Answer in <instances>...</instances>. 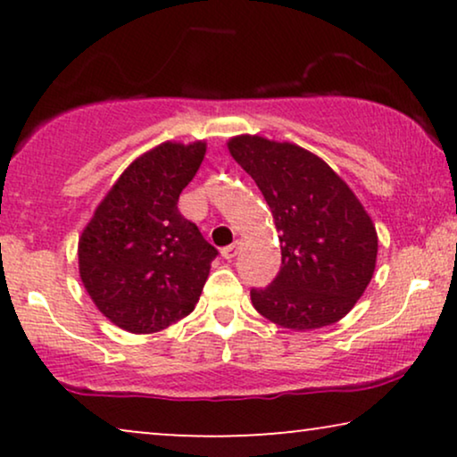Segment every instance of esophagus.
I'll use <instances>...</instances> for the list:
<instances>
[{
    "instance_id": "obj_1",
    "label": "esophagus",
    "mask_w": 457,
    "mask_h": 457,
    "mask_svg": "<svg viewBox=\"0 0 457 457\" xmlns=\"http://www.w3.org/2000/svg\"><path fill=\"white\" fill-rule=\"evenodd\" d=\"M239 247H241V241H235L233 245L224 247L222 252H220V253H222V258H224V260H228V262H230V260H235V255L239 253Z\"/></svg>"
}]
</instances>
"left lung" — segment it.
<instances>
[{
  "mask_svg": "<svg viewBox=\"0 0 457 457\" xmlns=\"http://www.w3.org/2000/svg\"><path fill=\"white\" fill-rule=\"evenodd\" d=\"M237 164L270 205L280 241V272L252 303L283 328L339 322L370 283L377 228L345 180L308 149L258 135L228 141Z\"/></svg>",
  "mask_w": 457,
  "mask_h": 457,
  "instance_id": "obj_1",
  "label": "left lung"
}]
</instances>
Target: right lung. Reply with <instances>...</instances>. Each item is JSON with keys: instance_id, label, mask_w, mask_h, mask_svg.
Returning <instances> with one entry per match:
<instances>
[{"instance_id": "add662e5", "label": "right lung", "mask_w": 457, "mask_h": 457, "mask_svg": "<svg viewBox=\"0 0 457 457\" xmlns=\"http://www.w3.org/2000/svg\"><path fill=\"white\" fill-rule=\"evenodd\" d=\"M204 155L205 141H166L139 155L80 235V280L97 310L129 333L170 327L202 295L218 252L177 204Z\"/></svg>"}]
</instances>
